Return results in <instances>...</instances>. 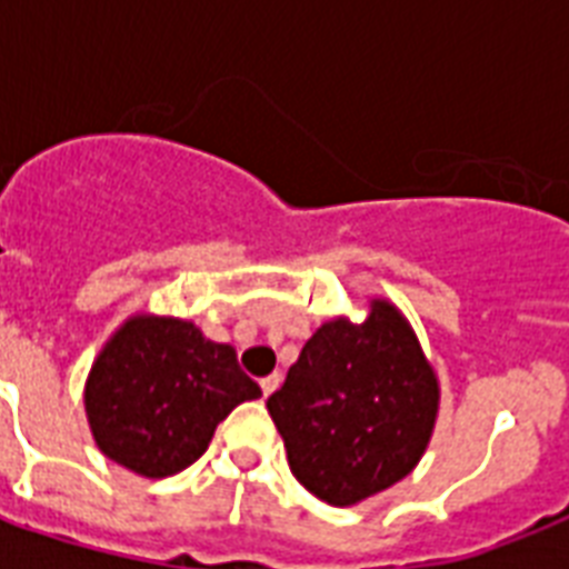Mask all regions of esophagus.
Segmentation results:
<instances>
[{"label": "esophagus", "mask_w": 569, "mask_h": 569, "mask_svg": "<svg viewBox=\"0 0 569 569\" xmlns=\"http://www.w3.org/2000/svg\"><path fill=\"white\" fill-rule=\"evenodd\" d=\"M280 375H268V378H262L259 380V387H262V396H271V392H274L277 387H280Z\"/></svg>", "instance_id": "1"}]
</instances>
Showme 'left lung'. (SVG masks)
<instances>
[{"mask_svg":"<svg viewBox=\"0 0 569 569\" xmlns=\"http://www.w3.org/2000/svg\"><path fill=\"white\" fill-rule=\"evenodd\" d=\"M266 405L292 476L321 502L346 508L413 472L440 387L405 316L375 298L360 325H321Z\"/></svg>","mask_w":569,"mask_h":569,"instance_id":"left-lung-1","label":"left lung"}]
</instances>
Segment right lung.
Listing matches in <instances>:
<instances>
[{"label": "right lung", "mask_w": 569, "mask_h": 569, "mask_svg": "<svg viewBox=\"0 0 569 569\" xmlns=\"http://www.w3.org/2000/svg\"><path fill=\"white\" fill-rule=\"evenodd\" d=\"M259 396L236 348L206 339L191 321L141 312L93 360L84 413L106 458L144 478H168L209 449L232 407Z\"/></svg>", "instance_id": "obj_1"}]
</instances>
